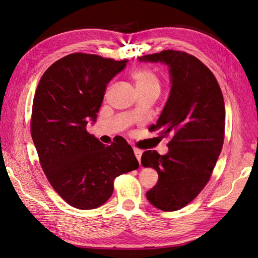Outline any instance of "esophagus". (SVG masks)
I'll list each match as a JSON object with an SVG mask.
<instances>
[{"label":"esophagus","instance_id":"34e87169","mask_svg":"<svg viewBox=\"0 0 258 258\" xmlns=\"http://www.w3.org/2000/svg\"><path fill=\"white\" fill-rule=\"evenodd\" d=\"M134 154H135L136 158H138V161L140 162L141 161V157H142V151L139 150V149H134Z\"/></svg>","mask_w":258,"mask_h":258}]
</instances>
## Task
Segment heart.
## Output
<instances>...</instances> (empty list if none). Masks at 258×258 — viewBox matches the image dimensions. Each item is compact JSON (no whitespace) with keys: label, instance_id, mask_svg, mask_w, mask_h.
Wrapping results in <instances>:
<instances>
[{"label":"heart","instance_id":"b5f03b06","mask_svg":"<svg viewBox=\"0 0 258 258\" xmlns=\"http://www.w3.org/2000/svg\"><path fill=\"white\" fill-rule=\"evenodd\" d=\"M131 78H132L136 90H138L139 93L151 90L160 91L161 89V83L158 76L154 71L146 67H140L135 69L132 75H131Z\"/></svg>","mask_w":258,"mask_h":258}]
</instances>
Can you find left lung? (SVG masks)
Segmentation results:
<instances>
[{
	"label": "left lung",
	"instance_id": "obj_1",
	"mask_svg": "<svg viewBox=\"0 0 258 258\" xmlns=\"http://www.w3.org/2000/svg\"><path fill=\"white\" fill-rule=\"evenodd\" d=\"M169 68L171 94L151 132L171 138L168 153L145 151L141 163L158 173L157 184L146 193L153 206L165 212L183 208L210 180L225 134V105L212 71L190 54L164 50L139 57Z\"/></svg>",
	"mask_w": 258,
	"mask_h": 258
}]
</instances>
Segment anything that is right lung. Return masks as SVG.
<instances>
[{
    "mask_svg": "<svg viewBox=\"0 0 258 258\" xmlns=\"http://www.w3.org/2000/svg\"><path fill=\"white\" fill-rule=\"evenodd\" d=\"M126 63L72 53L38 82L31 116L38 161L54 190L79 210L103 205L113 194L114 179L139 168L123 138L105 146L86 130L89 119H96L108 82Z\"/></svg>",
    "mask_w": 258,
    "mask_h": 258,
    "instance_id": "add662e5",
    "label": "right lung"
}]
</instances>
